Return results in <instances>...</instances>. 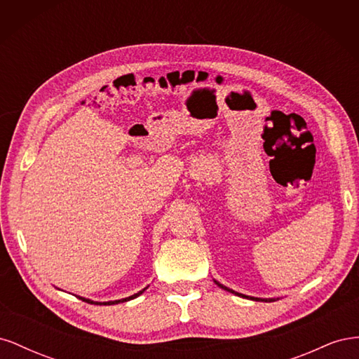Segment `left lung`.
Masks as SVG:
<instances>
[{
    "instance_id": "1",
    "label": "left lung",
    "mask_w": 359,
    "mask_h": 359,
    "mask_svg": "<svg viewBox=\"0 0 359 359\" xmlns=\"http://www.w3.org/2000/svg\"><path fill=\"white\" fill-rule=\"evenodd\" d=\"M217 285H219L222 289H224V290H227V292H232V293H235V295H238V297H243V298H250V299H255V301H276L274 298H271V299H260V298H253V297H247V295H243V293H238V292H233L232 289H229V287H226V286H223V285H220L219 281H215Z\"/></svg>"
}]
</instances>
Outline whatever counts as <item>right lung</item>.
Instances as JSON below:
<instances>
[{"label":"right lung","instance_id":"add662e5","mask_svg":"<svg viewBox=\"0 0 359 359\" xmlns=\"http://www.w3.org/2000/svg\"><path fill=\"white\" fill-rule=\"evenodd\" d=\"M147 289V287H145ZM144 289V290H145ZM144 290H140V292H137V293H135V295H132V297H128V298H124V299H118V301H109V302H93V301H90V299H85V298H82L85 302H88V304H97V306H99V304H104V306H112V304H118V302H126V301H130V299H133V298H136V297H139L140 293H144Z\"/></svg>","mask_w":359,"mask_h":359}]
</instances>
